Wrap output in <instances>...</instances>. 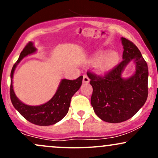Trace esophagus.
I'll return each instance as SVG.
<instances>
[{
    "instance_id": "34e87169",
    "label": "esophagus",
    "mask_w": 158,
    "mask_h": 158,
    "mask_svg": "<svg viewBox=\"0 0 158 158\" xmlns=\"http://www.w3.org/2000/svg\"><path fill=\"white\" fill-rule=\"evenodd\" d=\"M83 83H88L90 81V79L87 75L83 76Z\"/></svg>"
}]
</instances>
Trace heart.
Instances as JSON below:
<instances>
[{"label": "heart", "instance_id": "obj_1", "mask_svg": "<svg viewBox=\"0 0 158 158\" xmlns=\"http://www.w3.org/2000/svg\"><path fill=\"white\" fill-rule=\"evenodd\" d=\"M104 52L98 53L92 59V61L97 62L96 65L97 72L99 73L103 74L111 70L119 61V56L117 52H111L105 56Z\"/></svg>", "mask_w": 158, "mask_h": 158}]
</instances>
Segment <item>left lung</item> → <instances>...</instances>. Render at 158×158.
I'll use <instances>...</instances> for the list:
<instances>
[{"label": "left lung", "instance_id": "8db88e82", "mask_svg": "<svg viewBox=\"0 0 158 158\" xmlns=\"http://www.w3.org/2000/svg\"><path fill=\"white\" fill-rule=\"evenodd\" d=\"M123 46V59L105 76L88 72L93 87L91 106L103 121L122 123L131 118L143 106L148 97V66L137 46L126 38H121ZM130 61L136 65L135 74L128 79L122 73Z\"/></svg>", "mask_w": 158, "mask_h": 158}]
</instances>
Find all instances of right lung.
<instances>
[{
	"mask_svg": "<svg viewBox=\"0 0 158 158\" xmlns=\"http://www.w3.org/2000/svg\"><path fill=\"white\" fill-rule=\"evenodd\" d=\"M36 51L33 43L30 41L20 54L18 61L13 65L11 71L10 99L12 105L29 122L38 126H50L59 122L68 114L71 98L79 89L82 82V76L75 80L62 79L55 95L50 100L41 106H28L16 97L12 86V79L16 67L24 57Z\"/></svg>",
	"mask_w": 158,
	"mask_h": 158,
	"instance_id": "right-lung-1",
	"label": "right lung"
}]
</instances>
